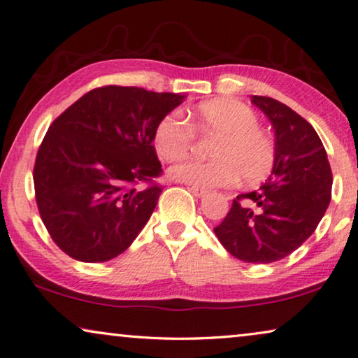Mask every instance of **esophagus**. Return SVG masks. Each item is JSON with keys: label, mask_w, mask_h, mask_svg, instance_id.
Masks as SVG:
<instances>
[{"label": "esophagus", "mask_w": 358, "mask_h": 358, "mask_svg": "<svg viewBox=\"0 0 358 358\" xmlns=\"http://www.w3.org/2000/svg\"><path fill=\"white\" fill-rule=\"evenodd\" d=\"M189 190H190L192 194H194L196 198H203V196H205V195L208 194L206 189H203V187H196V185H190Z\"/></svg>", "instance_id": "1"}]
</instances>
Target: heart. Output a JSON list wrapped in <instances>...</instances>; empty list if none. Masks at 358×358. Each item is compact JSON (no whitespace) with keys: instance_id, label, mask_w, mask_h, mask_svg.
I'll return each mask as SVG.
<instances>
[{"instance_id":"1","label":"heart","mask_w":358,"mask_h":358,"mask_svg":"<svg viewBox=\"0 0 358 358\" xmlns=\"http://www.w3.org/2000/svg\"><path fill=\"white\" fill-rule=\"evenodd\" d=\"M194 131L214 136L208 162L185 158L169 169L179 182L196 187L229 185L241 179L245 184L261 182L275 163L273 141L259 128V120L243 102L216 99L198 106L187 124L179 113H166L153 129V147L158 157L174 162L189 150Z\"/></svg>"}]
</instances>
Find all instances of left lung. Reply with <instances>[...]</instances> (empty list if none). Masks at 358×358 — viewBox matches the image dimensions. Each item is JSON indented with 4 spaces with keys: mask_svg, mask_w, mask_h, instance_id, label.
Here are the masks:
<instances>
[{
    "mask_svg": "<svg viewBox=\"0 0 358 358\" xmlns=\"http://www.w3.org/2000/svg\"><path fill=\"white\" fill-rule=\"evenodd\" d=\"M251 102L272 123V174L259 190L235 198L214 234L236 259L271 264L298 250L315 232L331 200L333 174L325 147L309 122L272 97L252 96Z\"/></svg>",
    "mask_w": 358,
    "mask_h": 358,
    "instance_id": "1",
    "label": "left lung"
}]
</instances>
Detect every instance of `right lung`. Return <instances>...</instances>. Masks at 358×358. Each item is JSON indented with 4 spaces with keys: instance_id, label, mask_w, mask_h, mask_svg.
I'll return each instance as SVG.
<instances>
[{
    "instance_id": "add662e5",
    "label": "right lung",
    "mask_w": 358,
    "mask_h": 358,
    "mask_svg": "<svg viewBox=\"0 0 358 358\" xmlns=\"http://www.w3.org/2000/svg\"><path fill=\"white\" fill-rule=\"evenodd\" d=\"M185 96L96 87L54 120L36 153V205L51 238L81 262H106L144 229L162 185L153 129ZM141 183H148L141 187Z\"/></svg>"
}]
</instances>
